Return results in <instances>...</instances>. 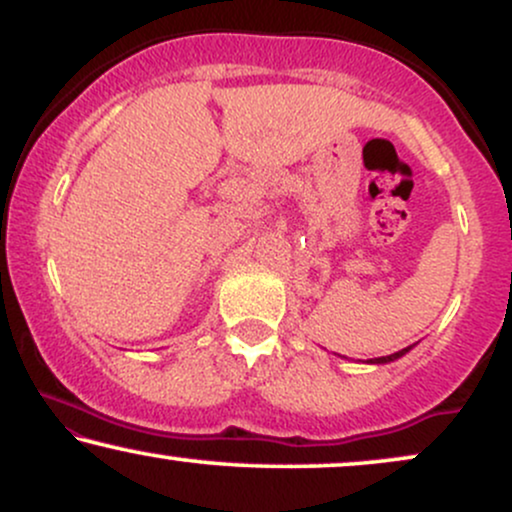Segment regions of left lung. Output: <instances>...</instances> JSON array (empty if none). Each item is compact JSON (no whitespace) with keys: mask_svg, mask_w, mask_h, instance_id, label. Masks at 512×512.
<instances>
[{"mask_svg":"<svg viewBox=\"0 0 512 512\" xmlns=\"http://www.w3.org/2000/svg\"><path fill=\"white\" fill-rule=\"evenodd\" d=\"M409 349H411V346H407V349H402V351H397V354H390V356H380V358H375V361H370V363H387V361H395V358H399V356L407 354Z\"/></svg>","mask_w":512,"mask_h":512,"instance_id":"8db88e82","label":"left lung"}]
</instances>
